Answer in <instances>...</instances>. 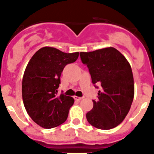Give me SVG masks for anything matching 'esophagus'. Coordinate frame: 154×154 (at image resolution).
Segmentation results:
<instances>
[{"mask_svg":"<svg viewBox=\"0 0 154 154\" xmlns=\"http://www.w3.org/2000/svg\"><path fill=\"white\" fill-rule=\"evenodd\" d=\"M74 100H78V101H80V100H82V97H74Z\"/></svg>","mask_w":154,"mask_h":154,"instance_id":"34e87169","label":"esophagus"}]
</instances>
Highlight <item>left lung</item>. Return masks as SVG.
I'll return each mask as SVG.
<instances>
[{"mask_svg":"<svg viewBox=\"0 0 154 154\" xmlns=\"http://www.w3.org/2000/svg\"><path fill=\"white\" fill-rule=\"evenodd\" d=\"M80 55L95 87L101 86L98 100H93V109L87 113V121L97 128H113L122 122L133 102L134 85L130 64L113 47L80 52Z\"/></svg>","mask_w":154,"mask_h":154,"instance_id":"left-lung-1","label":"left lung"}]
</instances>
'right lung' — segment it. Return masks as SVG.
<instances>
[{"instance_id": "add662e5", "label": "right lung", "mask_w": 154, "mask_h": 154, "mask_svg": "<svg viewBox=\"0 0 154 154\" xmlns=\"http://www.w3.org/2000/svg\"><path fill=\"white\" fill-rule=\"evenodd\" d=\"M79 52L65 53L52 47H43L29 61L22 82V96L27 113L44 128L57 127L67 120L74 100L57 95L61 72L76 61Z\"/></svg>"}]
</instances>
